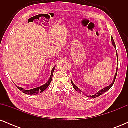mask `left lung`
I'll return each instance as SVG.
<instances>
[{"mask_svg": "<svg viewBox=\"0 0 128 128\" xmlns=\"http://www.w3.org/2000/svg\"><path fill=\"white\" fill-rule=\"evenodd\" d=\"M111 41H112V45L114 46L116 48L115 42H114V40H113V38H112V37H111ZM116 55H117V58H118V55H117V50H116ZM117 70H118V68H117V70H116V74H115V76H114V81L112 82V83L110 85V86H106V87H105V88H104V89L101 90H100L99 92H97L96 94L92 95V96H90V97H91V98H98V97H99V96H100V95H102V94H104V93H105V92H107V91H108V90H110V88H111V87H112V86H113V84H114V82H115V80H116V76H117ZM71 82H72V84L73 88H74L75 89V90L76 91V92H81V91H80V90H79V89L78 88L77 86H75V85H74V84H73V82L72 81V80H71Z\"/></svg>", "mask_w": 128, "mask_h": 128, "instance_id": "1", "label": "left lung"}]
</instances>
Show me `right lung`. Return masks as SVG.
<instances>
[{"label":"right lung","instance_id":"1","mask_svg":"<svg viewBox=\"0 0 128 128\" xmlns=\"http://www.w3.org/2000/svg\"><path fill=\"white\" fill-rule=\"evenodd\" d=\"M55 67H54V68H53L52 70V73H51V76H50V78L49 80H48V81L44 85H43V86H40V87L36 88H33V89H32V90H26L23 89V88L19 87V86H17V88H18L20 90V91H22V92H24V93L26 94L36 95V94H37L38 93V92H44V91L48 87V86H49L50 85V82H51V81H52L53 74H54V70H55Z\"/></svg>","mask_w":128,"mask_h":128}]
</instances>
